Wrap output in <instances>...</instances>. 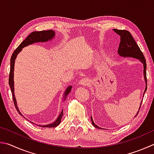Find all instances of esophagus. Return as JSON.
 Returning <instances> with one entry per match:
<instances>
[{"label":"esophagus","mask_w":154,"mask_h":154,"mask_svg":"<svg viewBox=\"0 0 154 154\" xmlns=\"http://www.w3.org/2000/svg\"><path fill=\"white\" fill-rule=\"evenodd\" d=\"M79 84L83 86H88L90 84V82H89V80L88 79H87V78H83V79H82L79 82Z\"/></svg>","instance_id":"obj_1"}]
</instances>
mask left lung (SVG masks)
I'll use <instances>...</instances> for the list:
<instances>
[{"instance_id":"obj_1","label":"left lung","mask_w":154,"mask_h":154,"mask_svg":"<svg viewBox=\"0 0 154 154\" xmlns=\"http://www.w3.org/2000/svg\"><path fill=\"white\" fill-rule=\"evenodd\" d=\"M114 32H115L117 34H119L121 37V42L119 44V47L118 49V53L121 56V57H132L135 58H137L141 62L143 63V75H144V79L145 83H146V85H145V89L143 93H145V91L147 90V77H146V62H145V58L143 56V52H141V50L139 48L136 42L134 40L133 36L131 35V33L127 30H122V29H113ZM142 100L141 102L140 106H139V109L137 112V113L135 115V116L137 115L139 110H140L141 106ZM91 123L95 127L97 128H100L101 129L102 128L99 127L98 126H97L96 124L94 122L93 119H92V117H91Z\"/></svg>"}]
</instances>
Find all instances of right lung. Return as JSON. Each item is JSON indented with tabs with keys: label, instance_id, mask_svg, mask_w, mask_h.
Segmentation results:
<instances>
[{
	"label": "right lung",
	"instance_id": "add662e5",
	"mask_svg": "<svg viewBox=\"0 0 154 154\" xmlns=\"http://www.w3.org/2000/svg\"><path fill=\"white\" fill-rule=\"evenodd\" d=\"M54 36H55V33L53 30H44V31H40V32H33L32 33H31L26 38V40L22 42L20 44V45L16 48L15 51L13 52L12 56H11L9 84L10 85L11 92H12L13 100L14 104H15V107L16 108V110H17L19 114L21 116L23 115H22V114L20 112V111H19V108L17 107V101L15 99V94H14V79H13L14 66H15V61L17 56L19 53L21 51L22 48H24V47H26L27 46L29 45V44H32L35 42H48L49 40H51L52 38H54ZM71 89H72V86H69L66 88L65 94H64V97H65L63 99L64 100H65V99L66 98V96H67V95L70 93ZM63 116V109L62 110V111H61V112L60 113L59 116H58V118L54 122H52V123L49 124V125H40V127H49V128L57 127V126L60 123Z\"/></svg>",
	"mask_w": 154,
	"mask_h": 154
}]
</instances>
